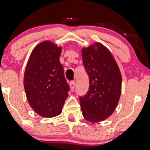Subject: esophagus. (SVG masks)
I'll list each match as a JSON object with an SVG mask.
<instances>
[{
	"instance_id": "34e87169",
	"label": "esophagus",
	"mask_w": 150,
	"mask_h": 150,
	"mask_svg": "<svg viewBox=\"0 0 150 150\" xmlns=\"http://www.w3.org/2000/svg\"><path fill=\"white\" fill-rule=\"evenodd\" d=\"M69 85H70L71 90V91H73V90H74V89H75V82H71Z\"/></svg>"
}]
</instances>
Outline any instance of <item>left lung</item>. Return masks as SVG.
I'll return each mask as SVG.
<instances>
[{"mask_svg":"<svg viewBox=\"0 0 150 150\" xmlns=\"http://www.w3.org/2000/svg\"><path fill=\"white\" fill-rule=\"evenodd\" d=\"M84 49L83 62L89 76V90L79 98L83 116L98 123L108 118L115 110L120 97L122 77L118 65L108 49L96 43Z\"/></svg>","mask_w":150,"mask_h":150,"instance_id":"obj_1","label":"left lung"}]
</instances>
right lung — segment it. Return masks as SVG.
Segmentation results:
<instances>
[{
  "instance_id": "right-lung-1",
  "label": "right lung",
  "mask_w": 150,
  "mask_h": 150,
  "mask_svg": "<svg viewBox=\"0 0 150 150\" xmlns=\"http://www.w3.org/2000/svg\"><path fill=\"white\" fill-rule=\"evenodd\" d=\"M60 52L57 45L42 42L32 51L25 70L23 84L28 102L43 117L60 115L70 90L59 60Z\"/></svg>"
}]
</instances>
